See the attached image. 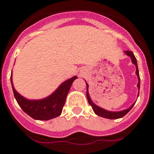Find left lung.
Masks as SVG:
<instances>
[{
  "label": "left lung",
  "instance_id": "8db88e82",
  "mask_svg": "<svg viewBox=\"0 0 154 154\" xmlns=\"http://www.w3.org/2000/svg\"><path fill=\"white\" fill-rule=\"evenodd\" d=\"M128 56L131 57V59H132V63L136 66V74H137V76L139 77V83H138V87H140V78H139V69H138V64H137V60H136V57L133 54V52L131 51H125V52ZM88 85L87 84V100H88V102L90 104V106L92 107V110H94V112L97 114V116H101V117H103V118H106V119H119V118H122L124 116H125L126 114L129 112V110L132 109V107L134 106V104H133L131 106L129 107V109H126V110H124L122 111H119V112H112V111H108V110H106L102 109V108H100V107L97 106H96L95 104L91 101L90 98V96H89V93H88Z\"/></svg>",
  "mask_w": 154,
  "mask_h": 154
}]
</instances>
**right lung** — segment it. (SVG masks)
I'll use <instances>...</instances> for the list:
<instances>
[{"label": "right lung", "instance_id": "right-lung-1", "mask_svg": "<svg viewBox=\"0 0 154 154\" xmlns=\"http://www.w3.org/2000/svg\"><path fill=\"white\" fill-rule=\"evenodd\" d=\"M75 79H77V77H72L64 82L54 93L47 98L38 100H29L20 96L15 90L11 77L14 96L19 106L27 115L38 120H48L60 116L67 93Z\"/></svg>", "mask_w": 154, "mask_h": 154}]
</instances>
